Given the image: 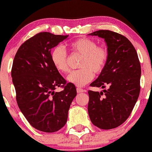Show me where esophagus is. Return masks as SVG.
<instances>
[{"mask_svg":"<svg viewBox=\"0 0 152 152\" xmlns=\"http://www.w3.org/2000/svg\"><path fill=\"white\" fill-rule=\"evenodd\" d=\"M83 91H84V90L83 88H79V87L77 88V92L78 94L83 93Z\"/></svg>","mask_w":152,"mask_h":152,"instance_id":"1","label":"esophagus"}]
</instances>
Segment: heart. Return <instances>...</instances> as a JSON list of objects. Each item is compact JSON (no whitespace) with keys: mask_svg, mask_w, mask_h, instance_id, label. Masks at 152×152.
I'll return each instance as SVG.
<instances>
[{"mask_svg":"<svg viewBox=\"0 0 152 152\" xmlns=\"http://www.w3.org/2000/svg\"><path fill=\"white\" fill-rule=\"evenodd\" d=\"M73 53L81 55L78 66L80 69L72 72L67 79L77 86H83L90 82L94 73L99 75L105 67L109 57L108 50L102 45H97L94 40L89 38H80L69 44ZM51 61L59 72L66 73L69 71L67 63V53L61 45L55 47L50 54Z\"/></svg>","mask_w":152,"mask_h":152,"instance_id":"b5f03b06","label":"heart"}]
</instances>
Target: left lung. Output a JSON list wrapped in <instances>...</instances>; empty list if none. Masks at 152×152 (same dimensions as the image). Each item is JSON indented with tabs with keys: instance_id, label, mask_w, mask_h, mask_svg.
<instances>
[{
	"instance_id": "obj_1",
	"label": "left lung",
	"mask_w": 152,
	"mask_h": 152,
	"mask_svg": "<svg viewBox=\"0 0 152 152\" xmlns=\"http://www.w3.org/2000/svg\"><path fill=\"white\" fill-rule=\"evenodd\" d=\"M90 34L104 39L109 52L105 67L90 86L108 89L100 93L88 90V111L94 126L113 129L130 115L140 94V61L135 48L124 36L109 30Z\"/></svg>"
}]
</instances>
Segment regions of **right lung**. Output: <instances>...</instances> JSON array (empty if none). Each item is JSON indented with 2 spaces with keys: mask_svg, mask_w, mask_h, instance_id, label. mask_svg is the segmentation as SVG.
<instances>
[{
  "mask_svg": "<svg viewBox=\"0 0 152 152\" xmlns=\"http://www.w3.org/2000/svg\"><path fill=\"white\" fill-rule=\"evenodd\" d=\"M69 35L41 32L17 51L12 68L18 107L30 124L45 132H57L66 124L75 86L59 73L51 61V49ZM60 87L63 90L56 92Z\"/></svg>",
  "mask_w": 152,
  "mask_h": 152,
  "instance_id": "add662e5",
  "label": "right lung"
}]
</instances>
